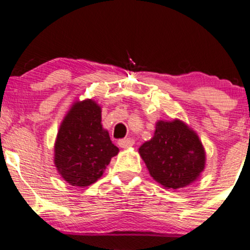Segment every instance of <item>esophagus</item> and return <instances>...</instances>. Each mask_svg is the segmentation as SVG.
<instances>
[{
	"mask_svg": "<svg viewBox=\"0 0 250 250\" xmlns=\"http://www.w3.org/2000/svg\"><path fill=\"white\" fill-rule=\"evenodd\" d=\"M134 143H135L134 139H131V137H127V139L120 140V141H119V146H120V147H121V148L127 149V148L133 147Z\"/></svg>",
	"mask_w": 250,
	"mask_h": 250,
	"instance_id": "esophagus-1",
	"label": "esophagus"
}]
</instances>
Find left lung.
Masks as SVG:
<instances>
[{"label":"left lung","mask_w":250,"mask_h":250,"mask_svg":"<svg viewBox=\"0 0 250 250\" xmlns=\"http://www.w3.org/2000/svg\"><path fill=\"white\" fill-rule=\"evenodd\" d=\"M149 174L165 188L179 189L197 180L206 153L199 136L180 120L159 121L153 139L139 148Z\"/></svg>","instance_id":"1"}]
</instances>
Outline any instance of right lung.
<instances>
[{
  "label": "right lung",
  "mask_w": 250,
  "mask_h": 250,
  "mask_svg": "<svg viewBox=\"0 0 250 250\" xmlns=\"http://www.w3.org/2000/svg\"><path fill=\"white\" fill-rule=\"evenodd\" d=\"M119 148L101 125V107L93 100L71 105L60 125L54 162L71 186L87 187L102 176Z\"/></svg>",
  "instance_id": "1"
}]
</instances>
